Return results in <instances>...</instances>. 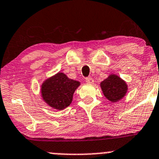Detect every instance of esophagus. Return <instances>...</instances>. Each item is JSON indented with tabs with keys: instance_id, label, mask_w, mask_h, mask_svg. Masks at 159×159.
I'll list each match as a JSON object with an SVG mask.
<instances>
[{
	"instance_id": "obj_1",
	"label": "esophagus",
	"mask_w": 159,
	"mask_h": 159,
	"mask_svg": "<svg viewBox=\"0 0 159 159\" xmlns=\"http://www.w3.org/2000/svg\"><path fill=\"white\" fill-rule=\"evenodd\" d=\"M85 81H86L88 84H93V82H94V80H93L92 78H87L86 79H85Z\"/></svg>"
}]
</instances>
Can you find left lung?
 <instances>
[{
    "label": "left lung",
    "mask_w": 159,
    "mask_h": 159,
    "mask_svg": "<svg viewBox=\"0 0 159 159\" xmlns=\"http://www.w3.org/2000/svg\"><path fill=\"white\" fill-rule=\"evenodd\" d=\"M100 85L105 97L112 103L121 100L128 91L126 82L115 74H111Z\"/></svg>",
    "instance_id": "left-lung-1"
}]
</instances>
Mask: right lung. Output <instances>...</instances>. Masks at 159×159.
<instances>
[{
	"mask_svg": "<svg viewBox=\"0 0 159 159\" xmlns=\"http://www.w3.org/2000/svg\"><path fill=\"white\" fill-rule=\"evenodd\" d=\"M80 84V81L70 79L64 73L58 72L43 81L41 97L52 108L61 111L70 104L74 93Z\"/></svg>",
	"mask_w": 159,
	"mask_h": 159,
	"instance_id": "right-lung-1",
	"label": "right lung"
}]
</instances>
